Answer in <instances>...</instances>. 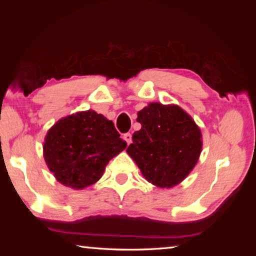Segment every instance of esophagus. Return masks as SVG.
Wrapping results in <instances>:
<instances>
[{
    "label": "esophagus",
    "mask_w": 256,
    "mask_h": 256,
    "mask_svg": "<svg viewBox=\"0 0 256 256\" xmlns=\"http://www.w3.org/2000/svg\"><path fill=\"white\" fill-rule=\"evenodd\" d=\"M123 138L125 141H126V144H130L132 142V136H131V133H125L124 136H123Z\"/></svg>",
    "instance_id": "1"
}]
</instances>
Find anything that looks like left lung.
Returning <instances> with one entry per match:
<instances>
[{
	"label": "left lung",
	"mask_w": 256,
	"mask_h": 256,
	"mask_svg": "<svg viewBox=\"0 0 256 256\" xmlns=\"http://www.w3.org/2000/svg\"><path fill=\"white\" fill-rule=\"evenodd\" d=\"M136 120L141 130L133 133L130 157L149 183L162 188L180 184L200 157V128L180 106L160 102H150Z\"/></svg>",
	"instance_id": "1"
}]
</instances>
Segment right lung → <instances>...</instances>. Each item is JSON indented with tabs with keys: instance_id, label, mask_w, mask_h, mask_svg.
<instances>
[{
	"instance_id": "right-lung-1",
	"label": "right lung",
	"mask_w": 256,
	"mask_h": 256,
	"mask_svg": "<svg viewBox=\"0 0 256 256\" xmlns=\"http://www.w3.org/2000/svg\"><path fill=\"white\" fill-rule=\"evenodd\" d=\"M126 142L112 120L94 110L78 112L60 118L47 132L44 158L60 184L82 190L100 180L112 158Z\"/></svg>"
}]
</instances>
